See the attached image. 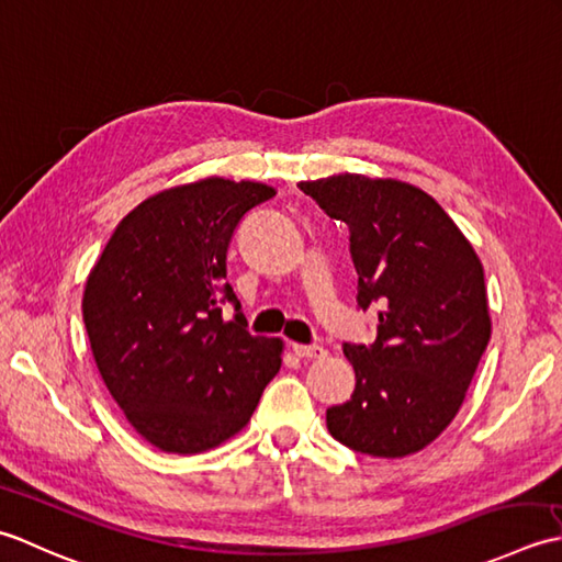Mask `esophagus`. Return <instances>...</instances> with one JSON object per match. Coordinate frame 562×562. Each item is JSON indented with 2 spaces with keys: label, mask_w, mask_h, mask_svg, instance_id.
Returning <instances> with one entry per match:
<instances>
[{
  "label": "esophagus",
  "mask_w": 562,
  "mask_h": 562,
  "mask_svg": "<svg viewBox=\"0 0 562 562\" xmlns=\"http://www.w3.org/2000/svg\"><path fill=\"white\" fill-rule=\"evenodd\" d=\"M291 349H293L295 357H301V359H323L325 353H327L323 347H317V345H297V341H293Z\"/></svg>",
  "instance_id": "obj_1"
}]
</instances>
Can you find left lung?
<instances>
[{"label":"left lung","instance_id":"1","mask_svg":"<svg viewBox=\"0 0 562 562\" xmlns=\"http://www.w3.org/2000/svg\"><path fill=\"white\" fill-rule=\"evenodd\" d=\"M297 187L349 227L357 303L378 307L373 345H345L357 387L327 409V429L369 456L417 453L458 415L490 341L483 265L449 213L407 181L345 171Z\"/></svg>","mask_w":562,"mask_h":562}]
</instances>
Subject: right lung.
<instances>
[{
    "mask_svg": "<svg viewBox=\"0 0 562 562\" xmlns=\"http://www.w3.org/2000/svg\"><path fill=\"white\" fill-rule=\"evenodd\" d=\"M271 196L269 184L225 177L159 191L123 217L89 271L91 357L128 425L159 451L203 453L235 437L281 369L283 341L249 335L225 283L237 223Z\"/></svg>",
    "mask_w": 562,
    "mask_h": 562,
    "instance_id": "right-lung-1",
    "label": "right lung"
}]
</instances>
